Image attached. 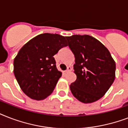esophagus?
<instances>
[{
	"instance_id": "obj_1",
	"label": "esophagus",
	"mask_w": 128,
	"mask_h": 128,
	"mask_svg": "<svg viewBox=\"0 0 128 128\" xmlns=\"http://www.w3.org/2000/svg\"><path fill=\"white\" fill-rule=\"evenodd\" d=\"M71 70H72V68H71L70 66H68V68H67V69H66V71H65V72H66V73H68V72H70Z\"/></svg>"
}]
</instances>
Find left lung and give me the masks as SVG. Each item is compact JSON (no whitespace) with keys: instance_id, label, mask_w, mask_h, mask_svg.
Here are the masks:
<instances>
[{"instance_id":"8db88e82","label":"left lung","mask_w":128,"mask_h":128,"mask_svg":"<svg viewBox=\"0 0 128 128\" xmlns=\"http://www.w3.org/2000/svg\"><path fill=\"white\" fill-rule=\"evenodd\" d=\"M74 54L76 81L70 86L72 94L83 103L100 99L115 80L116 64L109 50L89 35L66 37Z\"/></svg>"}]
</instances>
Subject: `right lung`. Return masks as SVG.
<instances>
[{
  "instance_id": "obj_1",
  "label": "right lung",
  "mask_w": 128,
  "mask_h": 128,
  "mask_svg": "<svg viewBox=\"0 0 128 128\" xmlns=\"http://www.w3.org/2000/svg\"><path fill=\"white\" fill-rule=\"evenodd\" d=\"M65 46L64 36L44 33L31 39L20 50L14 60V74L26 95L40 100L53 92L62 76L53 56Z\"/></svg>"
}]
</instances>
